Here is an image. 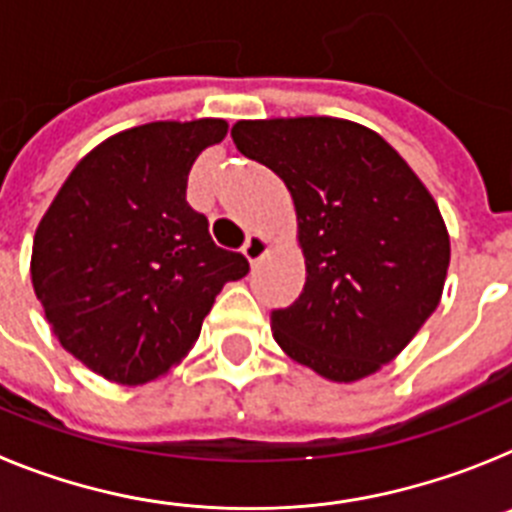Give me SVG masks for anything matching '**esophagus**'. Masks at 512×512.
Returning <instances> with one entry per match:
<instances>
[{"label": "esophagus", "mask_w": 512, "mask_h": 512, "mask_svg": "<svg viewBox=\"0 0 512 512\" xmlns=\"http://www.w3.org/2000/svg\"><path fill=\"white\" fill-rule=\"evenodd\" d=\"M266 251H269V241H266L264 235H259V233L248 235L246 243H243V253H246V259L251 261V264H256V261H259Z\"/></svg>", "instance_id": "1"}]
</instances>
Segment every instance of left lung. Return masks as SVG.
<instances>
[{"instance_id": "1", "label": "left lung", "mask_w": 512, "mask_h": 512, "mask_svg": "<svg viewBox=\"0 0 512 512\" xmlns=\"http://www.w3.org/2000/svg\"><path fill=\"white\" fill-rule=\"evenodd\" d=\"M235 148L287 184L307 279L271 310L279 346L312 372L354 382L395 359L441 300L449 233L400 153L336 117L235 122Z\"/></svg>"}]
</instances>
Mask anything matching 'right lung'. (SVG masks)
Masks as SVG:
<instances>
[{"label":"right lung","instance_id":"add662e5","mask_svg":"<svg viewBox=\"0 0 512 512\" xmlns=\"http://www.w3.org/2000/svg\"><path fill=\"white\" fill-rule=\"evenodd\" d=\"M225 120L151 122L112 135L71 171L40 220L33 287L61 346L104 379L143 384L200 338L248 259L215 246L187 202L192 164Z\"/></svg>","mask_w":512,"mask_h":512}]
</instances>
